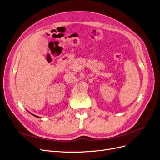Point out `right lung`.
<instances>
[{
	"label": "right lung",
	"mask_w": 160,
	"mask_h": 160,
	"mask_svg": "<svg viewBox=\"0 0 160 160\" xmlns=\"http://www.w3.org/2000/svg\"><path fill=\"white\" fill-rule=\"evenodd\" d=\"M30 113H31V112H30ZM31 115H33V116H35V117H38V118H39V117L38 116H36V115H33V114H32V113H31Z\"/></svg>",
	"instance_id": "1"
}]
</instances>
